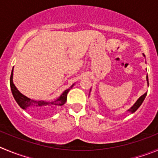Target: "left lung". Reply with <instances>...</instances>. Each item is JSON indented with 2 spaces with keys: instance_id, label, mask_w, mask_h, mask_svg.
<instances>
[{
  "instance_id": "1",
  "label": "left lung",
  "mask_w": 158,
  "mask_h": 158,
  "mask_svg": "<svg viewBox=\"0 0 158 158\" xmlns=\"http://www.w3.org/2000/svg\"><path fill=\"white\" fill-rule=\"evenodd\" d=\"M143 55L144 57H145V55H144V54H143ZM147 85H148V86H149L148 76H147ZM147 92H146L145 94H143V95L141 96L140 97H139V99L137 100L136 102H135V104H134L133 105H132V107H131L130 108H129V110H127V111H129V112H130V113H134V112H135V110H136L137 109H138L139 107H140V105H141V104H142V103L143 102V101H144V99H145L146 96H147Z\"/></svg>"
}]
</instances>
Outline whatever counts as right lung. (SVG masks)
Here are the masks:
<instances>
[{
	"instance_id": "1",
	"label": "right lung",
	"mask_w": 158,
	"mask_h": 158,
	"mask_svg": "<svg viewBox=\"0 0 158 158\" xmlns=\"http://www.w3.org/2000/svg\"><path fill=\"white\" fill-rule=\"evenodd\" d=\"M10 86H11V93L14 97L15 100L19 104V107L23 110H39V111H44V112H51L59 106L64 105L67 101V94L71 88L74 86V84L72 85L70 88L65 89L61 96L57 97V99L51 101H37V100H32L27 97L26 96L23 95L22 93L19 91V89L15 86L13 82V69L11 71V78H10Z\"/></svg>"
}]
</instances>
